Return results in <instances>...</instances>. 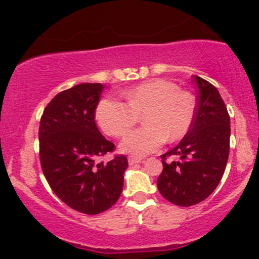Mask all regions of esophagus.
<instances>
[{
  "label": "esophagus",
  "mask_w": 259,
  "mask_h": 259,
  "mask_svg": "<svg viewBox=\"0 0 259 259\" xmlns=\"http://www.w3.org/2000/svg\"><path fill=\"white\" fill-rule=\"evenodd\" d=\"M127 162H129V165H134L136 164V163L141 162V159L136 158V157H129V158H127Z\"/></svg>",
  "instance_id": "obj_1"
}]
</instances>
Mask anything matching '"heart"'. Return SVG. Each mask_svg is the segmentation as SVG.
Returning a JSON list of instances; mask_svg holds the SVG:
<instances>
[{
  "label": "heart",
  "instance_id": "obj_1",
  "mask_svg": "<svg viewBox=\"0 0 259 259\" xmlns=\"http://www.w3.org/2000/svg\"><path fill=\"white\" fill-rule=\"evenodd\" d=\"M127 103L103 99L96 108V120L107 135L121 138L145 115L146 126L130 133L120 142V151L142 157L167 141H178L191 129L195 101L187 92L165 80H152L125 94Z\"/></svg>",
  "mask_w": 259,
  "mask_h": 259
}]
</instances>
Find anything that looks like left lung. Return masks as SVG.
<instances>
[{
  "label": "left lung",
  "mask_w": 259,
  "mask_h": 259,
  "mask_svg": "<svg viewBox=\"0 0 259 259\" xmlns=\"http://www.w3.org/2000/svg\"><path fill=\"white\" fill-rule=\"evenodd\" d=\"M197 107L191 129L178 146L162 156L163 170L157 180L160 195L177 206L190 207L218 186L230 148V117L221 94L207 80L195 75ZM167 155H179L167 163Z\"/></svg>",
  "instance_id": "obj_1"
}]
</instances>
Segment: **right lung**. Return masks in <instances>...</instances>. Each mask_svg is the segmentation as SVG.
<instances>
[{
	"label": "right lung",
	"mask_w": 259,
	"mask_h": 259,
	"mask_svg": "<svg viewBox=\"0 0 259 259\" xmlns=\"http://www.w3.org/2000/svg\"><path fill=\"white\" fill-rule=\"evenodd\" d=\"M105 86L84 82L59 92L45 108L38 127L42 171L56 195L85 214L111 208L123 191L125 156L97 158L114 148L95 123Z\"/></svg>",
	"instance_id": "add662e5"
}]
</instances>
